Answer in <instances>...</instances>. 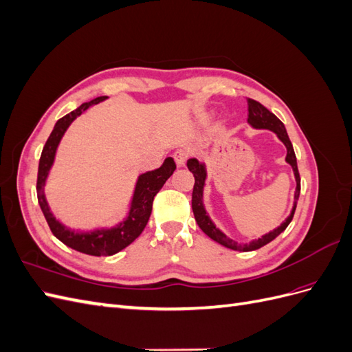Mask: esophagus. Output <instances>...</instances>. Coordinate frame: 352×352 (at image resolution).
Returning a JSON list of instances; mask_svg holds the SVG:
<instances>
[{"label":"esophagus","mask_w":352,"mask_h":352,"mask_svg":"<svg viewBox=\"0 0 352 352\" xmlns=\"http://www.w3.org/2000/svg\"><path fill=\"white\" fill-rule=\"evenodd\" d=\"M188 157H189V150H186V148H179V150H176L173 154V158H175L177 167L185 166Z\"/></svg>","instance_id":"obj_1"}]
</instances>
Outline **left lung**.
<instances>
[{
    "label": "left lung",
    "mask_w": 352,
    "mask_h": 352,
    "mask_svg": "<svg viewBox=\"0 0 352 352\" xmlns=\"http://www.w3.org/2000/svg\"><path fill=\"white\" fill-rule=\"evenodd\" d=\"M248 123L250 126H252L254 129H269L272 132H274L278 135L279 140L283 142V145L286 146V163L289 164L294 170L295 175V180H296V188H295V195H294V207L291 214L287 216V219L282 223L279 228L273 229L272 232L265 233L261 238L254 239L248 243H239L236 241L230 239L229 236H226L219 228H216L214 223L210 219V216L207 214V211L204 208V202H202V195H204V185H206V177H207V170H206V164L198 162L197 158H189L188 160V168L189 172H192L194 177H195V185H194V190H192V211L195 220L198 223V226L201 228V230L206 233L207 236H210L212 241L219 242L220 245L226 248H230L233 251H254L258 250L261 247H264L265 243L272 242L276 236H279L280 233L287 228L289 225L294 212L296 208V202L298 198H300V190H301V179H300V173H298V166H296V157L294 153V146L292 142L289 141V136L286 133L285 124L276 117L272 111H269L267 109L264 107L263 104H260L258 101H254L251 98H248Z\"/></svg>",
    "instance_id": "8db88e82"
}]
</instances>
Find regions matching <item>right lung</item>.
Masks as SVG:
<instances>
[{
    "instance_id": "obj_1",
    "label": "right lung",
    "mask_w": 352,
    "mask_h": 352,
    "mask_svg": "<svg viewBox=\"0 0 352 352\" xmlns=\"http://www.w3.org/2000/svg\"><path fill=\"white\" fill-rule=\"evenodd\" d=\"M104 100H107V97H98L89 102H85L76 110H73L65 117H61V119L56 123L54 129H52L50 138L45 142L44 150H42V154L39 158L38 180H36L38 202L42 212H44L45 220L52 232V235L65 245H67V247L83 254L95 255V257H101V255H113L116 252H119L141 235L142 230L146 226L148 220H150L154 197L158 194V190L163 188L166 180L172 176L176 170L175 160L172 157H167L164 160V163L162 164V167L140 175L135 185L129 212H127V216L123 219V221L117 223V225L113 228H101V229L83 232V230H73L63 225L61 221H58L54 217V214L51 212L45 194H44V186L47 182V177L50 175V170L52 164H54L58 144L61 141L63 135L66 133L67 127L78 116H80L83 111H87L91 105L98 104Z\"/></svg>"
}]
</instances>
